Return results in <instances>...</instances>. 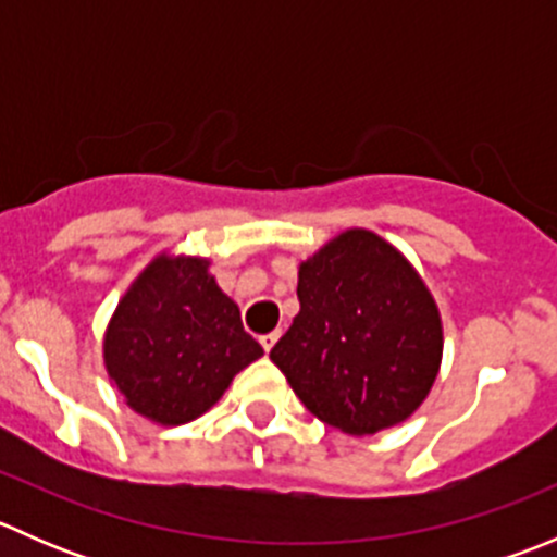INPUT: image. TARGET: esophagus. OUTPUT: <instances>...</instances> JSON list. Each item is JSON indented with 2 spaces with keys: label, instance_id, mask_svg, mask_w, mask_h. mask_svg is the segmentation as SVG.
Masks as SVG:
<instances>
[{
  "label": "esophagus",
  "instance_id": "obj_1",
  "mask_svg": "<svg viewBox=\"0 0 557 557\" xmlns=\"http://www.w3.org/2000/svg\"><path fill=\"white\" fill-rule=\"evenodd\" d=\"M277 339H280V331H269V334L261 336V347L269 352V350H272L274 342H277Z\"/></svg>",
  "mask_w": 557,
  "mask_h": 557
}]
</instances>
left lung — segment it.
<instances>
[{
	"label": "left lung",
	"mask_w": 557,
	"mask_h": 557,
	"mask_svg": "<svg viewBox=\"0 0 557 557\" xmlns=\"http://www.w3.org/2000/svg\"><path fill=\"white\" fill-rule=\"evenodd\" d=\"M294 325L269 358L323 423L377 434L401 423L434 385L442 323L407 258L352 228L299 269Z\"/></svg>",
	"instance_id": "obj_1"
}]
</instances>
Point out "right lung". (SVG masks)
<instances>
[{
	"instance_id": "1",
	"label": "right lung",
	"mask_w": 557,
	"mask_h": 557,
	"mask_svg": "<svg viewBox=\"0 0 557 557\" xmlns=\"http://www.w3.org/2000/svg\"><path fill=\"white\" fill-rule=\"evenodd\" d=\"M205 258H156L104 336L110 380L134 412L164 425L199 418L234 374L263 356Z\"/></svg>"
}]
</instances>
